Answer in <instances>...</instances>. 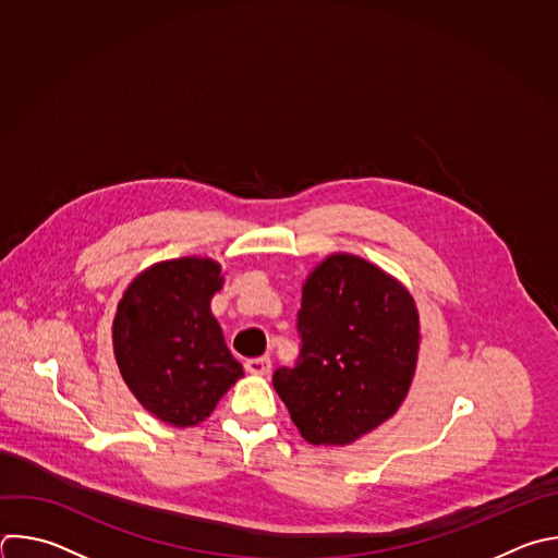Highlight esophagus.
<instances>
[{"label": "esophagus", "mask_w": 558, "mask_h": 558, "mask_svg": "<svg viewBox=\"0 0 558 558\" xmlns=\"http://www.w3.org/2000/svg\"><path fill=\"white\" fill-rule=\"evenodd\" d=\"M245 369L252 375H269L271 369V359L269 356H252L245 359Z\"/></svg>", "instance_id": "34e87169"}]
</instances>
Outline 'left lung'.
<instances>
[{
	"instance_id": "1",
	"label": "left lung",
	"mask_w": 558,
	"mask_h": 558,
	"mask_svg": "<svg viewBox=\"0 0 558 558\" xmlns=\"http://www.w3.org/2000/svg\"><path fill=\"white\" fill-rule=\"evenodd\" d=\"M293 367L274 388L302 438L350 445L403 403L418 359V313L410 291L363 258L328 256L306 278Z\"/></svg>"
}]
</instances>
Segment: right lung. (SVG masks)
<instances>
[{"label":"right lung","mask_w":558,"mask_h":558,"mask_svg":"<svg viewBox=\"0 0 558 558\" xmlns=\"http://www.w3.org/2000/svg\"><path fill=\"white\" fill-rule=\"evenodd\" d=\"M221 287L215 260H166L142 271L118 304L113 352L120 375L135 399L168 425L202 423L243 377L210 313Z\"/></svg>","instance_id":"obj_1"}]
</instances>
